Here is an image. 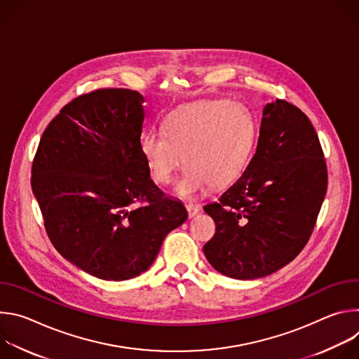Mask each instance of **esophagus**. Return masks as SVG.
I'll list each match as a JSON object with an SVG mask.
<instances>
[{
    "mask_svg": "<svg viewBox=\"0 0 359 359\" xmlns=\"http://www.w3.org/2000/svg\"><path fill=\"white\" fill-rule=\"evenodd\" d=\"M186 210H187L189 219H193L194 216H197V215L200 213V208H198V206H194V204H187Z\"/></svg>",
    "mask_w": 359,
    "mask_h": 359,
    "instance_id": "1",
    "label": "esophagus"
}]
</instances>
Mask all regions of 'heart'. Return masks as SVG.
I'll return each mask as SVG.
<instances>
[{"label": "heart", "mask_w": 359, "mask_h": 359, "mask_svg": "<svg viewBox=\"0 0 359 359\" xmlns=\"http://www.w3.org/2000/svg\"><path fill=\"white\" fill-rule=\"evenodd\" d=\"M255 136L257 125L243 105L200 100L172 111L163 121V132H144L139 150L159 184H169L186 162L189 168L175 184V193L194 198L209 184L227 187L243 175Z\"/></svg>", "instance_id": "b5f03b06"}]
</instances>
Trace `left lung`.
Instances as JSON below:
<instances>
[{
    "mask_svg": "<svg viewBox=\"0 0 359 359\" xmlns=\"http://www.w3.org/2000/svg\"><path fill=\"white\" fill-rule=\"evenodd\" d=\"M318 135L297 107L277 99L263 109L260 136L244 173L204 206L216 233L203 247L215 270L236 280L270 276L309 241L327 193Z\"/></svg>",
    "mask_w": 359,
    "mask_h": 359,
    "instance_id": "8db88e82",
    "label": "left lung"
}]
</instances>
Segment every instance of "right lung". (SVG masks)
I'll return each mask as SVG.
<instances>
[{
	"instance_id": "right-lung-1",
	"label": "right lung",
	"mask_w": 359,
	"mask_h": 359,
	"mask_svg": "<svg viewBox=\"0 0 359 359\" xmlns=\"http://www.w3.org/2000/svg\"><path fill=\"white\" fill-rule=\"evenodd\" d=\"M143 96L99 89L78 96L45 129L32 193L48 237L82 271L107 281L144 273L187 219L153 183L140 155Z\"/></svg>"
}]
</instances>
